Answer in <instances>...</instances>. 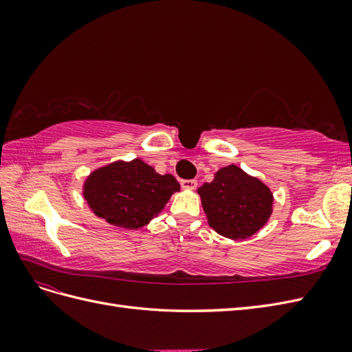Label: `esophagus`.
I'll list each match as a JSON object with an SVG mask.
<instances>
[{
  "mask_svg": "<svg viewBox=\"0 0 352 352\" xmlns=\"http://www.w3.org/2000/svg\"><path fill=\"white\" fill-rule=\"evenodd\" d=\"M180 185H182V188L184 189H195L197 188V180H194V179H190V180H182V182H180Z\"/></svg>",
  "mask_w": 352,
  "mask_h": 352,
  "instance_id": "1",
  "label": "esophagus"
}]
</instances>
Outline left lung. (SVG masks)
<instances>
[{"mask_svg": "<svg viewBox=\"0 0 352 352\" xmlns=\"http://www.w3.org/2000/svg\"><path fill=\"white\" fill-rule=\"evenodd\" d=\"M197 192L208 225L229 239L252 236L273 212L270 188L235 164L217 170L212 182L199 186Z\"/></svg>", "mask_w": 352, "mask_h": 352, "instance_id": "left-lung-1", "label": "left lung"}]
</instances>
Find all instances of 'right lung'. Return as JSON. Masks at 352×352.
I'll return each instance as SVG.
<instances>
[{
	"label": "right lung",
	"instance_id": "right-lung-1",
	"mask_svg": "<svg viewBox=\"0 0 352 352\" xmlns=\"http://www.w3.org/2000/svg\"><path fill=\"white\" fill-rule=\"evenodd\" d=\"M180 190L172 175L133 158L105 164L85 179L82 194L97 217L116 228L140 229L157 217L170 197Z\"/></svg>",
	"mask_w": 352,
	"mask_h": 352
}]
</instances>
